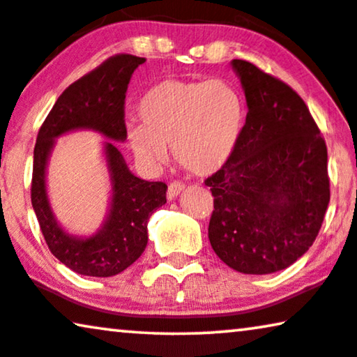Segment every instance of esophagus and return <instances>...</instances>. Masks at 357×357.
Returning a JSON list of instances; mask_svg holds the SVG:
<instances>
[{
    "label": "esophagus",
    "instance_id": "34e87169",
    "mask_svg": "<svg viewBox=\"0 0 357 357\" xmlns=\"http://www.w3.org/2000/svg\"><path fill=\"white\" fill-rule=\"evenodd\" d=\"M184 190V184L183 183H176V181H174V183H172L168 185V192H167V195H168V199L169 200H173V199H176L178 195L183 192Z\"/></svg>",
    "mask_w": 357,
    "mask_h": 357
}]
</instances>
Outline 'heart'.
I'll return each instance as SVG.
<instances>
[{"instance_id":"1","label":"heart","mask_w":357,"mask_h":357,"mask_svg":"<svg viewBox=\"0 0 357 357\" xmlns=\"http://www.w3.org/2000/svg\"><path fill=\"white\" fill-rule=\"evenodd\" d=\"M140 124L126 139L135 157L162 165L167 149L195 174L218 172L233 155L244 126V100L225 79L163 80L140 98Z\"/></svg>"}]
</instances>
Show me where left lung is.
<instances>
[{
  "label": "left lung",
  "mask_w": 357,
  "mask_h": 357,
  "mask_svg": "<svg viewBox=\"0 0 357 357\" xmlns=\"http://www.w3.org/2000/svg\"><path fill=\"white\" fill-rule=\"evenodd\" d=\"M231 66L248 116L229 160L205 179L213 195L208 239L236 272H280L307 252L330 202L327 145L304 100L244 59Z\"/></svg>",
  "instance_id": "8db88e82"
}]
</instances>
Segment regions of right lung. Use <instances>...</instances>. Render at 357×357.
<instances>
[{
  "instance_id": "right-lung-1",
  "label": "right lung",
  "mask_w": 357,
  "mask_h": 357,
  "mask_svg": "<svg viewBox=\"0 0 357 357\" xmlns=\"http://www.w3.org/2000/svg\"><path fill=\"white\" fill-rule=\"evenodd\" d=\"M145 58L116 54L69 85L38 130L33 149L32 207L48 249L59 262L85 277H113L137 260L147 245V223L167 202L168 185L150 183L129 172L114 142L126 140L124 98L132 73ZM92 128L113 139L105 143L112 181V202L104 227L89 238L66 234L54 218L46 194V165L54 138Z\"/></svg>"
}]
</instances>
